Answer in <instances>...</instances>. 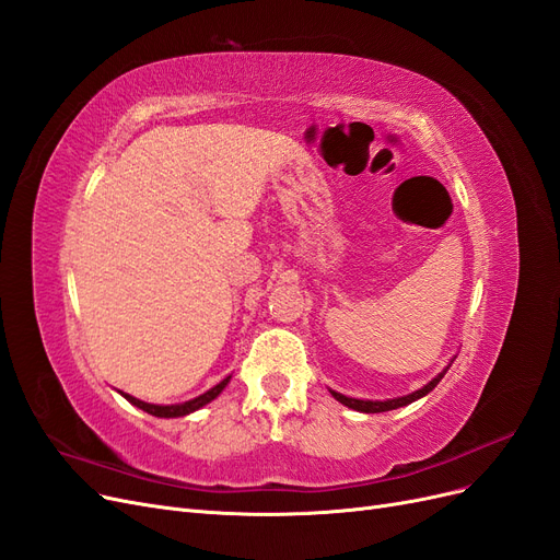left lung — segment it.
I'll return each mask as SVG.
<instances>
[{
	"mask_svg": "<svg viewBox=\"0 0 560 560\" xmlns=\"http://www.w3.org/2000/svg\"><path fill=\"white\" fill-rule=\"evenodd\" d=\"M447 369H450V365H447ZM447 369L442 371L440 375H435L429 384H423V387H421L419 392H412V394H408V396H400V398H389V400H359V398L342 396V394H338V392H331V394H334V398H336V400H340L342 405H347V408L359 410V412H389V410L402 408V405H410V402H415L417 398H421V396H427L429 392H433V389L438 387V382H440L442 377H445Z\"/></svg>",
	"mask_w": 560,
	"mask_h": 560,
	"instance_id": "left-lung-1",
	"label": "left lung"
}]
</instances>
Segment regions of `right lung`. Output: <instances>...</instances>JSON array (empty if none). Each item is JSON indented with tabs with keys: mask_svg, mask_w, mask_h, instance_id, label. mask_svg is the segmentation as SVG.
<instances>
[{
	"mask_svg": "<svg viewBox=\"0 0 560 560\" xmlns=\"http://www.w3.org/2000/svg\"><path fill=\"white\" fill-rule=\"evenodd\" d=\"M229 380H231V375L224 377L220 384H215L213 389H208L206 394H201V396H197V398H191V400H185V402H178V405H152V402H143V400H139V398H133V396H129V394H122V392H120V394H122L131 405H137V408H141L143 412H148V415H152V417L171 419V417H185V415H189V412H195V410L203 408L206 402H210V400L218 398V396L222 394V389L226 387Z\"/></svg>",
	"mask_w": 560,
	"mask_h": 560,
	"instance_id": "obj_1",
	"label": "right lung"
}]
</instances>
